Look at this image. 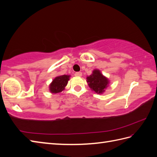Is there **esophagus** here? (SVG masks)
<instances>
[{"mask_svg": "<svg viewBox=\"0 0 157 157\" xmlns=\"http://www.w3.org/2000/svg\"><path fill=\"white\" fill-rule=\"evenodd\" d=\"M75 75L76 76H82V72H76L75 73Z\"/></svg>", "mask_w": 157, "mask_h": 157, "instance_id": "1", "label": "esophagus"}]
</instances>
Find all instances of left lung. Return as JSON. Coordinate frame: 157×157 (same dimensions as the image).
I'll use <instances>...</instances> for the list:
<instances>
[{
    "label": "left lung",
    "instance_id": "8db88e82",
    "mask_svg": "<svg viewBox=\"0 0 157 157\" xmlns=\"http://www.w3.org/2000/svg\"><path fill=\"white\" fill-rule=\"evenodd\" d=\"M86 79L89 87L98 94H101L105 91V89L109 83L108 79L102 75L99 70L93 71V74L88 76Z\"/></svg>",
    "mask_w": 157,
    "mask_h": 157
}]
</instances>
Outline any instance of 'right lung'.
Returning <instances> with one entry per match:
<instances>
[{
	"label": "right lung",
	"mask_w": 157,
	"mask_h": 157,
	"mask_svg": "<svg viewBox=\"0 0 157 157\" xmlns=\"http://www.w3.org/2000/svg\"><path fill=\"white\" fill-rule=\"evenodd\" d=\"M70 76L62 75L56 77L50 85V90L52 93H59L62 92L67 86Z\"/></svg>",
	"instance_id": "1"
}]
</instances>
